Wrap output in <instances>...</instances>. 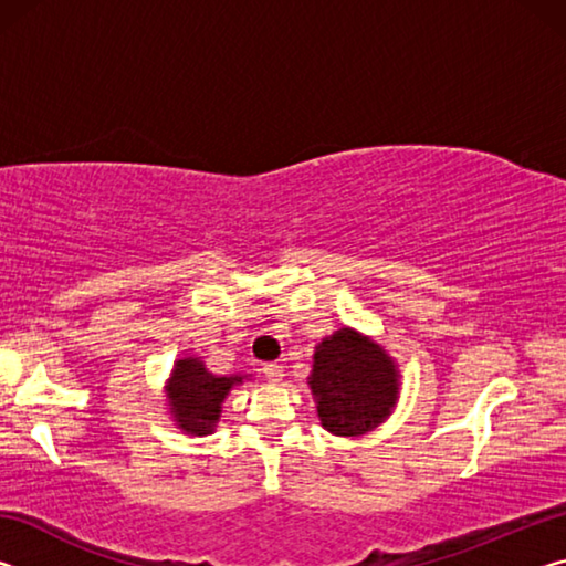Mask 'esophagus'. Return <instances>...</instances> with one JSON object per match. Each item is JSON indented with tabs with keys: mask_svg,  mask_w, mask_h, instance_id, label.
<instances>
[{
	"mask_svg": "<svg viewBox=\"0 0 566 566\" xmlns=\"http://www.w3.org/2000/svg\"><path fill=\"white\" fill-rule=\"evenodd\" d=\"M262 371H264V377L272 381V385H276V381H280V379L284 377V369H282V364H276V361L264 364Z\"/></svg>",
	"mask_w": 566,
	"mask_h": 566,
	"instance_id": "esophagus-1",
	"label": "esophagus"
}]
</instances>
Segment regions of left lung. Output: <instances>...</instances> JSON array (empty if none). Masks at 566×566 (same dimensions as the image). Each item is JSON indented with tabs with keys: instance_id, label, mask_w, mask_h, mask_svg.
I'll list each match as a JSON object with an SVG mask.
<instances>
[{
	"instance_id": "obj_1",
	"label": "left lung",
	"mask_w": 566,
	"mask_h": 566,
	"mask_svg": "<svg viewBox=\"0 0 566 566\" xmlns=\"http://www.w3.org/2000/svg\"><path fill=\"white\" fill-rule=\"evenodd\" d=\"M310 387L322 427L357 437L389 417L397 401V371L379 344L344 327L314 352Z\"/></svg>"
}]
</instances>
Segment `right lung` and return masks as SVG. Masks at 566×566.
Instances as JSON below:
<instances>
[{
  "label": "right lung",
  "mask_w": 566,
  "mask_h": 566,
  "mask_svg": "<svg viewBox=\"0 0 566 566\" xmlns=\"http://www.w3.org/2000/svg\"><path fill=\"white\" fill-rule=\"evenodd\" d=\"M239 381H242V377H214L195 357L179 359L167 389L179 427L191 434L212 432L227 391Z\"/></svg>",
  "instance_id": "right-lung-1"
}]
</instances>
